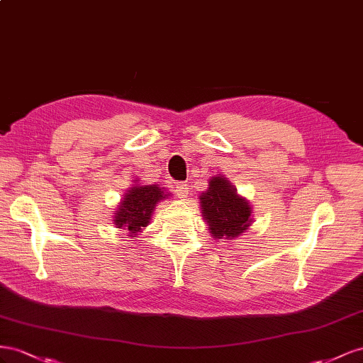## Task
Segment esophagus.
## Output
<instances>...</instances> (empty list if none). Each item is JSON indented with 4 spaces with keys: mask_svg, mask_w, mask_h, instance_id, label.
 Instances as JSON below:
<instances>
[{
    "mask_svg": "<svg viewBox=\"0 0 363 363\" xmlns=\"http://www.w3.org/2000/svg\"><path fill=\"white\" fill-rule=\"evenodd\" d=\"M174 193H176V196H178V198H187L189 193H190V185L185 184V182L176 184Z\"/></svg>",
    "mask_w": 363,
    "mask_h": 363,
    "instance_id": "obj_1",
    "label": "esophagus"
}]
</instances>
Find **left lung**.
Here are the masks:
<instances>
[{
  "instance_id": "obj_1",
  "label": "left lung",
  "mask_w": 363,
  "mask_h": 363,
  "mask_svg": "<svg viewBox=\"0 0 363 363\" xmlns=\"http://www.w3.org/2000/svg\"><path fill=\"white\" fill-rule=\"evenodd\" d=\"M202 214L214 237L234 239L251 223V206L237 196L235 189L223 176H216L201 196Z\"/></svg>"
}]
</instances>
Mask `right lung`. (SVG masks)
Segmentation results:
<instances>
[{
    "mask_svg": "<svg viewBox=\"0 0 363 363\" xmlns=\"http://www.w3.org/2000/svg\"><path fill=\"white\" fill-rule=\"evenodd\" d=\"M165 196L167 194H164L157 185H135L124 196L113 222L117 228H124L130 234L138 233L147 226L155 205Z\"/></svg>",
    "mask_w": 363,
    "mask_h": 363,
    "instance_id": "1",
    "label": "right lung"
}]
</instances>
